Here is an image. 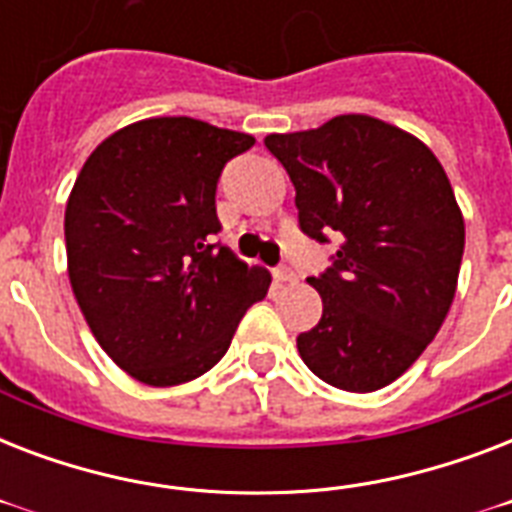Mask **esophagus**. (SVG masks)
<instances>
[{"label": "esophagus", "instance_id": "esophagus-1", "mask_svg": "<svg viewBox=\"0 0 512 512\" xmlns=\"http://www.w3.org/2000/svg\"><path fill=\"white\" fill-rule=\"evenodd\" d=\"M273 279L279 281V284H292V281H297V273L292 271V268H287V265H279V268L273 271Z\"/></svg>", "mask_w": 512, "mask_h": 512}]
</instances>
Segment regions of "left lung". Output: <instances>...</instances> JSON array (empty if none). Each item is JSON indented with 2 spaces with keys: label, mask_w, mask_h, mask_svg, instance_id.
<instances>
[{
  "label": "left lung",
  "mask_w": 512,
  "mask_h": 512,
  "mask_svg": "<svg viewBox=\"0 0 512 512\" xmlns=\"http://www.w3.org/2000/svg\"><path fill=\"white\" fill-rule=\"evenodd\" d=\"M295 185L300 228L337 233L335 265L311 284L319 324L297 337L329 385L372 393L398 380L452 308L465 220L444 167L420 138L366 114L265 138Z\"/></svg>",
  "instance_id": "8db88e82"
}]
</instances>
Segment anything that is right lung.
<instances>
[{
	"label": "right lung",
	"instance_id": "right-lung-1",
	"mask_svg": "<svg viewBox=\"0 0 512 512\" xmlns=\"http://www.w3.org/2000/svg\"><path fill=\"white\" fill-rule=\"evenodd\" d=\"M252 146L247 132L154 116L108 135L76 175L68 281L100 348L138 382L170 388L209 372L268 295L271 273L209 244L217 177Z\"/></svg>",
	"mask_w": 512,
	"mask_h": 512
}]
</instances>
